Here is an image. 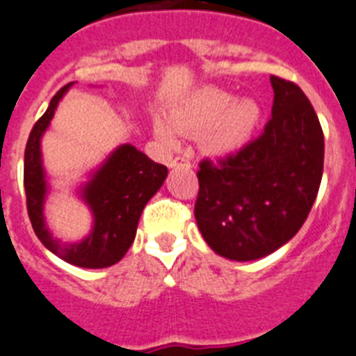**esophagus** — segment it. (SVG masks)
I'll list each match as a JSON object with an SVG mask.
<instances>
[{"label": "esophagus", "mask_w": 356, "mask_h": 356, "mask_svg": "<svg viewBox=\"0 0 356 356\" xmlns=\"http://www.w3.org/2000/svg\"><path fill=\"white\" fill-rule=\"evenodd\" d=\"M193 163H191V159L188 156H176L175 160H171L169 163V168L175 169V168H191Z\"/></svg>", "instance_id": "1"}]
</instances>
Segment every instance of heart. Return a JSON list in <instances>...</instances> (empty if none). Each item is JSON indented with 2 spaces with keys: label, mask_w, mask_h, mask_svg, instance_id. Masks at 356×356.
Wrapping results in <instances>:
<instances>
[{
  "label": "heart",
  "mask_w": 356,
  "mask_h": 356,
  "mask_svg": "<svg viewBox=\"0 0 356 356\" xmlns=\"http://www.w3.org/2000/svg\"><path fill=\"white\" fill-rule=\"evenodd\" d=\"M171 125L156 119L155 134L168 147L178 146V134L203 135L207 153L216 159H228L250 144L260 122V106L253 99H237L234 94L207 87L188 97L172 112Z\"/></svg>",
  "instance_id": "heart-1"
}]
</instances>
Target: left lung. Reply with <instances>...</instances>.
I'll return each mask as SVG.
<instances>
[{"label":"left lung","mask_w":356,"mask_h":356,"mask_svg":"<svg viewBox=\"0 0 356 356\" xmlns=\"http://www.w3.org/2000/svg\"><path fill=\"white\" fill-rule=\"evenodd\" d=\"M271 119L259 139L197 171L194 216L205 242L228 260L251 262L287 244L303 226L323 178L325 135L296 83L271 76Z\"/></svg>","instance_id":"obj_1"}]
</instances>
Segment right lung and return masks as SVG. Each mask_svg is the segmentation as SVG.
Instances as JSON below:
<instances>
[{"label":"right lung","mask_w":356,"mask_h":356,"mask_svg":"<svg viewBox=\"0 0 356 356\" xmlns=\"http://www.w3.org/2000/svg\"><path fill=\"white\" fill-rule=\"evenodd\" d=\"M71 85L72 81L53 96L48 110L35 122L28 137L24 149L28 216L37 237L58 259L85 269H103L118 264L130 250L140 213L168 178V168L147 159L143 151L131 144L118 146L87 175V181L76 188V196L92 216L89 234L74 242L56 238L44 216L51 187L44 169L42 135L49 128L56 106Z\"/></svg>","instance_id":"right-lung-1"}]
</instances>
